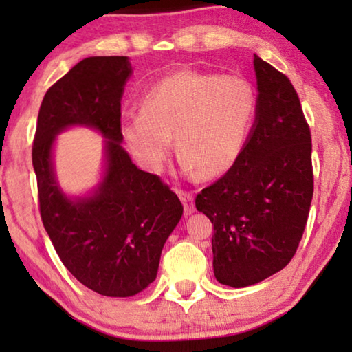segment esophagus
I'll use <instances>...</instances> for the list:
<instances>
[{
  "instance_id": "obj_1",
  "label": "esophagus",
  "mask_w": 352,
  "mask_h": 352,
  "mask_svg": "<svg viewBox=\"0 0 352 352\" xmlns=\"http://www.w3.org/2000/svg\"><path fill=\"white\" fill-rule=\"evenodd\" d=\"M177 195L184 205V213L186 214H192L195 211V205H194V197H192L190 192L187 190H177Z\"/></svg>"
}]
</instances>
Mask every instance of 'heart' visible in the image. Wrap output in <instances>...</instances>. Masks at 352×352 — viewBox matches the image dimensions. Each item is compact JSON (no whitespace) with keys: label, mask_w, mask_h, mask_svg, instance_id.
Masks as SVG:
<instances>
[{"label":"heart","mask_w":352,"mask_h":352,"mask_svg":"<svg viewBox=\"0 0 352 352\" xmlns=\"http://www.w3.org/2000/svg\"><path fill=\"white\" fill-rule=\"evenodd\" d=\"M256 104V89L243 76L179 70L144 93L141 112L123 115L120 134L147 170H162L175 136L182 168L216 177L242 155Z\"/></svg>","instance_id":"heart-1"}]
</instances>
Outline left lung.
Wrapping results in <instances>:
<instances>
[{
  "label": "left lung",
  "mask_w": 352,
  "mask_h": 352,
  "mask_svg": "<svg viewBox=\"0 0 352 352\" xmlns=\"http://www.w3.org/2000/svg\"><path fill=\"white\" fill-rule=\"evenodd\" d=\"M256 118L235 165L197 195L214 228L213 271L242 288L287 266L309 216L314 175L311 131L300 98L282 72L254 54Z\"/></svg>",
  "instance_id": "1"
}]
</instances>
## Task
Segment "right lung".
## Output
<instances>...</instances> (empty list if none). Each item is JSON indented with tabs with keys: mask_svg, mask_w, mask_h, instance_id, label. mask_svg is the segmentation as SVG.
Here are the masks:
<instances>
[{
	"mask_svg": "<svg viewBox=\"0 0 352 352\" xmlns=\"http://www.w3.org/2000/svg\"><path fill=\"white\" fill-rule=\"evenodd\" d=\"M131 72L124 56L78 62L46 91L32 148L41 221L60 261L89 290L118 298L155 280L163 245L182 216L175 192L139 170L122 147V98ZM70 126L106 138L103 181L76 199L61 192L52 165L55 136Z\"/></svg>",
	"mask_w": 352,
	"mask_h": 352,
	"instance_id": "obj_1",
	"label": "right lung"
}]
</instances>
